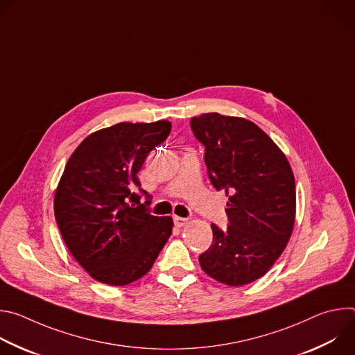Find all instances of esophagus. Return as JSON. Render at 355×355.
Here are the masks:
<instances>
[{"instance_id": "obj_1", "label": "esophagus", "mask_w": 355, "mask_h": 355, "mask_svg": "<svg viewBox=\"0 0 355 355\" xmlns=\"http://www.w3.org/2000/svg\"><path fill=\"white\" fill-rule=\"evenodd\" d=\"M187 223H188V219L180 218V216H174V225H175L177 227H184Z\"/></svg>"}]
</instances>
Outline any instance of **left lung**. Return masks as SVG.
<instances>
[{
    "label": "left lung",
    "instance_id": "left-lung-1",
    "mask_svg": "<svg viewBox=\"0 0 355 355\" xmlns=\"http://www.w3.org/2000/svg\"><path fill=\"white\" fill-rule=\"evenodd\" d=\"M205 146L212 185L229 196V226L212 225L214 241L199 256L200 268L218 282L241 286L261 278L291 239L296 192L288 159L272 139L244 118L216 112L191 119Z\"/></svg>",
    "mask_w": 355,
    "mask_h": 355
}]
</instances>
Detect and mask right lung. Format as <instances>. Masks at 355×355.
I'll use <instances>...</instances> for the list:
<instances>
[{
  "instance_id": "obj_1",
  "label": "right lung",
  "mask_w": 355,
  "mask_h": 355,
  "mask_svg": "<svg viewBox=\"0 0 355 355\" xmlns=\"http://www.w3.org/2000/svg\"><path fill=\"white\" fill-rule=\"evenodd\" d=\"M170 132L168 121L116 123L87 136L64 167L56 222L71 256L99 282L123 286L141 278L171 236V216L150 215L135 192L148 196L137 173Z\"/></svg>"
}]
</instances>
